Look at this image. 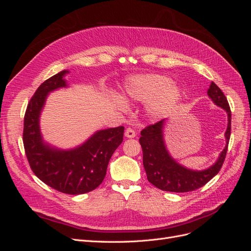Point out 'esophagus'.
<instances>
[{"label": "esophagus", "instance_id": "esophagus-1", "mask_svg": "<svg viewBox=\"0 0 251 251\" xmlns=\"http://www.w3.org/2000/svg\"><path fill=\"white\" fill-rule=\"evenodd\" d=\"M125 135H126V137H127V138H134L135 136H136V132L133 130V128L127 127L126 130Z\"/></svg>", "mask_w": 251, "mask_h": 251}]
</instances>
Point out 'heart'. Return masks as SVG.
I'll return each instance as SVG.
<instances>
[{"label":"heart","mask_w":251,"mask_h":251,"mask_svg":"<svg viewBox=\"0 0 251 251\" xmlns=\"http://www.w3.org/2000/svg\"><path fill=\"white\" fill-rule=\"evenodd\" d=\"M125 95L135 101H148L147 109L151 115L163 116L171 112L180 101L182 92L176 82L161 74H141L127 79ZM115 102L123 100L115 98Z\"/></svg>","instance_id":"1"}]
</instances>
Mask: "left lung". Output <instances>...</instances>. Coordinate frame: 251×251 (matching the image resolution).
<instances>
[{
  "label": "left lung",
  "instance_id": "left-lung-1",
  "mask_svg": "<svg viewBox=\"0 0 251 251\" xmlns=\"http://www.w3.org/2000/svg\"><path fill=\"white\" fill-rule=\"evenodd\" d=\"M208 96L219 107L223 108L228 115V126L225 133L226 147L220 154L217 162L209 169L201 172L187 170L178 164L169 155L163 141L162 127L164 119L154 125L146 126L139 138L143 153V166L148 180L161 191L172 193H187L196 191L207 183L221 170L224 163L231 131V112L222 90L214 81L210 82L207 91Z\"/></svg>",
  "mask_w": 251,
  "mask_h": 251
}]
</instances>
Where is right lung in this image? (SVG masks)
<instances>
[{"instance_id":"1","label":"right lung","mask_w":251,"mask_h":251,"mask_svg":"<svg viewBox=\"0 0 251 251\" xmlns=\"http://www.w3.org/2000/svg\"><path fill=\"white\" fill-rule=\"evenodd\" d=\"M64 70L45 80L28 102L24 116L23 143L30 168L45 184L57 192L80 195L92 192L101 184L110 159L124 140V126L95 133L82 146L58 151L44 144L39 118L51 91L66 87Z\"/></svg>"}]
</instances>
